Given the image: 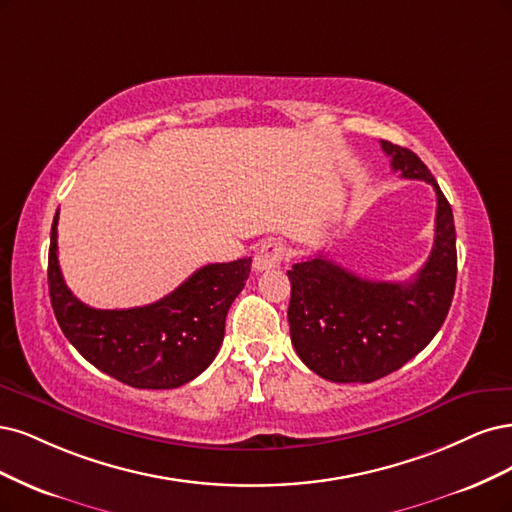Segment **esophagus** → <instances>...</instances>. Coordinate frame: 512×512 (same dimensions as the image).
<instances>
[{
    "label": "esophagus",
    "instance_id": "1",
    "mask_svg": "<svg viewBox=\"0 0 512 512\" xmlns=\"http://www.w3.org/2000/svg\"><path fill=\"white\" fill-rule=\"evenodd\" d=\"M285 255H287V249H285L283 242H278V240L263 242L255 253L253 268H255V272L272 270V268H276V266H280V263H283Z\"/></svg>",
    "mask_w": 512,
    "mask_h": 512
}]
</instances>
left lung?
Returning <instances> with one entry per match:
<instances>
[{
  "mask_svg": "<svg viewBox=\"0 0 512 512\" xmlns=\"http://www.w3.org/2000/svg\"><path fill=\"white\" fill-rule=\"evenodd\" d=\"M391 168L430 183L438 197L434 246L408 283L366 280L323 253L287 272L295 353L332 383H372L421 353L449 315L457 278L453 210L432 172L404 146L381 142Z\"/></svg>",
  "mask_w": 512,
  "mask_h": 512,
  "instance_id": "obj_1",
  "label": "left lung"
}]
</instances>
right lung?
<instances>
[{
	"label": "right lung",
	"mask_w": 512,
	"mask_h": 512,
	"mask_svg": "<svg viewBox=\"0 0 512 512\" xmlns=\"http://www.w3.org/2000/svg\"><path fill=\"white\" fill-rule=\"evenodd\" d=\"M57 223L48 249V293L57 323L97 370L136 389H174L202 374L217 357L225 317L251 272V257L208 263L155 304L100 310L65 285L57 259Z\"/></svg>",
	"instance_id": "1"
}]
</instances>
